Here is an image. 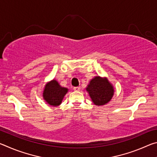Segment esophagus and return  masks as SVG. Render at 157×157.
Returning a JSON list of instances; mask_svg holds the SVG:
<instances>
[{
    "instance_id": "obj_1",
    "label": "esophagus",
    "mask_w": 157,
    "mask_h": 157,
    "mask_svg": "<svg viewBox=\"0 0 157 157\" xmlns=\"http://www.w3.org/2000/svg\"><path fill=\"white\" fill-rule=\"evenodd\" d=\"M73 89L75 90V91H79V90H80V87H79V86H75V87H74Z\"/></svg>"
}]
</instances>
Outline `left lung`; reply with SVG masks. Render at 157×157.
Wrapping results in <instances>:
<instances>
[{
  "instance_id": "left-lung-1",
  "label": "left lung",
  "mask_w": 157,
  "mask_h": 157,
  "mask_svg": "<svg viewBox=\"0 0 157 157\" xmlns=\"http://www.w3.org/2000/svg\"><path fill=\"white\" fill-rule=\"evenodd\" d=\"M86 90L92 102L96 106L107 104L114 94L113 86L106 77H94L87 85Z\"/></svg>"
}]
</instances>
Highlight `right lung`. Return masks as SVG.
Listing matches in <instances>:
<instances>
[{
  "label": "right lung",
  "instance_id": "obj_1",
  "mask_svg": "<svg viewBox=\"0 0 157 157\" xmlns=\"http://www.w3.org/2000/svg\"><path fill=\"white\" fill-rule=\"evenodd\" d=\"M68 91V89L62 86L56 79H53L45 85L42 96L48 104L53 107H57L62 104L63 98Z\"/></svg>",
  "mask_w": 157,
  "mask_h": 157
}]
</instances>
